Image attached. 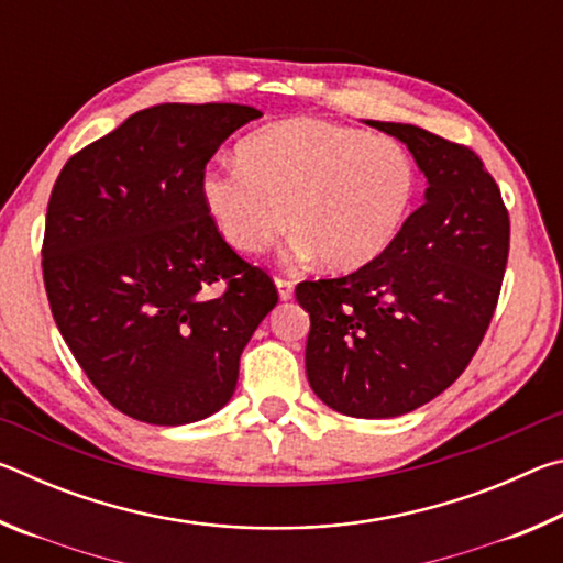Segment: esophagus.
I'll use <instances>...</instances> for the list:
<instances>
[{"instance_id": "esophagus-1", "label": "esophagus", "mask_w": 563, "mask_h": 563, "mask_svg": "<svg viewBox=\"0 0 563 563\" xmlns=\"http://www.w3.org/2000/svg\"><path fill=\"white\" fill-rule=\"evenodd\" d=\"M275 288H278L280 300H290L292 290H295V283L288 280V278H275Z\"/></svg>"}]
</instances>
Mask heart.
Here are the masks:
<instances>
[{
    "mask_svg": "<svg viewBox=\"0 0 563 563\" xmlns=\"http://www.w3.org/2000/svg\"><path fill=\"white\" fill-rule=\"evenodd\" d=\"M238 164L211 166L201 198L233 251L255 255L288 225L295 251L322 268H365L409 223L419 168L405 144L320 119H290L253 131Z\"/></svg>",
    "mask_w": 563,
    "mask_h": 563,
    "instance_id": "b5f03b06",
    "label": "heart"
}]
</instances>
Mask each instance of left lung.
Wrapping results in <instances>:
<instances>
[{
    "mask_svg": "<svg viewBox=\"0 0 563 563\" xmlns=\"http://www.w3.org/2000/svg\"><path fill=\"white\" fill-rule=\"evenodd\" d=\"M407 144L424 203L365 268L295 288L310 312L312 393L347 417L407 415L444 393L482 345L509 258V213L470 146L412 123L367 121Z\"/></svg>",
    "mask_w": 563,
    "mask_h": 563,
    "instance_id": "obj_1",
    "label": "left lung"
}]
</instances>
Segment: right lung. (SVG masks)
<instances>
[{"label": "right lung", "instance_id": "right-lung-1", "mask_svg": "<svg viewBox=\"0 0 563 563\" xmlns=\"http://www.w3.org/2000/svg\"><path fill=\"white\" fill-rule=\"evenodd\" d=\"M258 117L241 103H158L74 154L52 188L42 271L54 322L101 397L139 422L218 412L278 302L201 198L208 161Z\"/></svg>", "mask_w": 563, "mask_h": 563}]
</instances>
